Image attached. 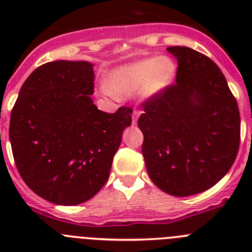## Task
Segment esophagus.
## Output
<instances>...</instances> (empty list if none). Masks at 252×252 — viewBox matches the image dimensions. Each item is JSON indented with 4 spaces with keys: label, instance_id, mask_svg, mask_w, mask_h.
Instances as JSON below:
<instances>
[{
    "label": "esophagus",
    "instance_id": "1",
    "mask_svg": "<svg viewBox=\"0 0 252 252\" xmlns=\"http://www.w3.org/2000/svg\"><path fill=\"white\" fill-rule=\"evenodd\" d=\"M140 115H141V112H140V111H133V113H132V124L133 125L137 124V120H139Z\"/></svg>",
    "mask_w": 252,
    "mask_h": 252
}]
</instances>
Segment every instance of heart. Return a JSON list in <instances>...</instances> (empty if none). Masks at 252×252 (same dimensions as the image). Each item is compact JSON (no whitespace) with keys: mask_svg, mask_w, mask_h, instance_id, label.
I'll return each mask as SVG.
<instances>
[{"mask_svg":"<svg viewBox=\"0 0 252 252\" xmlns=\"http://www.w3.org/2000/svg\"><path fill=\"white\" fill-rule=\"evenodd\" d=\"M177 74V65L169 57H149L116 66L104 79V92L116 97L135 93L150 101L168 90Z\"/></svg>","mask_w":252,"mask_h":252,"instance_id":"1","label":"heart"}]
</instances>
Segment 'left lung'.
Returning <instances> with one entry per match:
<instances>
[{
	"instance_id": "8db88e82",
	"label": "left lung",
	"mask_w": 252,
	"mask_h": 252,
	"mask_svg": "<svg viewBox=\"0 0 252 252\" xmlns=\"http://www.w3.org/2000/svg\"><path fill=\"white\" fill-rule=\"evenodd\" d=\"M178 60L175 84L142 104L140 130L148 174L162 192L198 194L217 184L236 159L240 112L215 62L187 46H169Z\"/></svg>"
}]
</instances>
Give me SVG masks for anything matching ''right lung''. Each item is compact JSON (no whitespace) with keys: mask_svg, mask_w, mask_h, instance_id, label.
<instances>
[{"mask_svg":"<svg viewBox=\"0 0 252 252\" xmlns=\"http://www.w3.org/2000/svg\"><path fill=\"white\" fill-rule=\"evenodd\" d=\"M90 62L57 60L22 84L11 112L10 142L29 188L59 206L90 201L108 179L132 110L99 111Z\"/></svg>","mask_w":252,"mask_h":252,"instance_id":"right-lung-1","label":"right lung"}]
</instances>
